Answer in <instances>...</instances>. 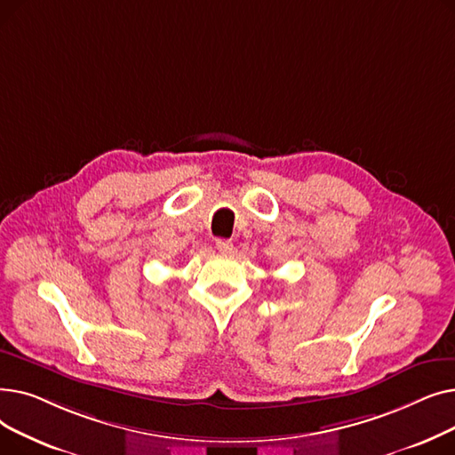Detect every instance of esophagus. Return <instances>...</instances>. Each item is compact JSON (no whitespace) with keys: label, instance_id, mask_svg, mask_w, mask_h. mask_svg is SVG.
I'll use <instances>...</instances> for the list:
<instances>
[{"label":"esophagus","instance_id":"1","mask_svg":"<svg viewBox=\"0 0 455 455\" xmlns=\"http://www.w3.org/2000/svg\"><path fill=\"white\" fill-rule=\"evenodd\" d=\"M215 249H218L221 254H230L232 252V242L230 240H218V242H215Z\"/></svg>","mask_w":455,"mask_h":455}]
</instances>
